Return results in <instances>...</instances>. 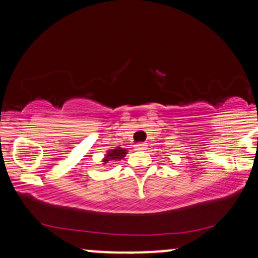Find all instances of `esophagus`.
<instances>
[{"label":"esophagus","mask_w":258,"mask_h":258,"mask_svg":"<svg viewBox=\"0 0 258 258\" xmlns=\"http://www.w3.org/2000/svg\"><path fill=\"white\" fill-rule=\"evenodd\" d=\"M135 148H136V150H146L147 144L146 143H138V144H136Z\"/></svg>","instance_id":"1"}]
</instances>
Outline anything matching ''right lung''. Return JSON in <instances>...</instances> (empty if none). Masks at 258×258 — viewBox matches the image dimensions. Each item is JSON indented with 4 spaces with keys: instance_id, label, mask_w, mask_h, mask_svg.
Here are the masks:
<instances>
[{
    "instance_id": "obj_1",
    "label": "right lung",
    "mask_w": 258,
    "mask_h": 258,
    "mask_svg": "<svg viewBox=\"0 0 258 258\" xmlns=\"http://www.w3.org/2000/svg\"><path fill=\"white\" fill-rule=\"evenodd\" d=\"M127 150L123 149V148H114V149L106 150L104 158H103V164H109L110 161H120L126 156Z\"/></svg>"
}]
</instances>
